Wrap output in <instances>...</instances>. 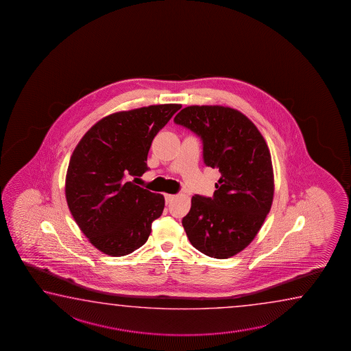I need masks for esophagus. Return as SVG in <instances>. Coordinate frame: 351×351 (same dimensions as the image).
Masks as SVG:
<instances>
[{"label":"esophagus","mask_w":351,"mask_h":351,"mask_svg":"<svg viewBox=\"0 0 351 351\" xmlns=\"http://www.w3.org/2000/svg\"><path fill=\"white\" fill-rule=\"evenodd\" d=\"M174 197H176V195H172V194H166V195H165V200H166V204H169V202H172Z\"/></svg>","instance_id":"1"}]
</instances>
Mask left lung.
<instances>
[{"label": "left lung", "mask_w": 351, "mask_h": 351, "mask_svg": "<svg viewBox=\"0 0 351 351\" xmlns=\"http://www.w3.org/2000/svg\"><path fill=\"white\" fill-rule=\"evenodd\" d=\"M174 123L202 143V160L219 168L214 195L191 197L182 225L191 243L205 256L226 259L254 239L271 208L273 167L267 143L245 115L232 108L191 106Z\"/></svg>", "instance_id": "left-lung-1"}]
</instances>
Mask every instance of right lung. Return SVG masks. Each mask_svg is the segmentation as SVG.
I'll return each mask as SVG.
<instances>
[{
	"label": "right lung",
	"mask_w": 351,
	"mask_h": 351,
	"mask_svg": "<svg viewBox=\"0 0 351 351\" xmlns=\"http://www.w3.org/2000/svg\"><path fill=\"white\" fill-rule=\"evenodd\" d=\"M180 108L160 104L112 114L93 125L72 154L67 205L89 242L108 256L140 248L163 213V195L135 180L149 169L152 140Z\"/></svg>",
	"instance_id": "1"
}]
</instances>
